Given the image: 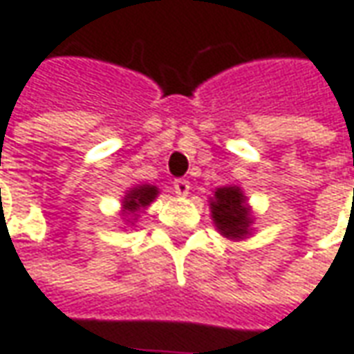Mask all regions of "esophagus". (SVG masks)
<instances>
[{"mask_svg":"<svg viewBox=\"0 0 354 354\" xmlns=\"http://www.w3.org/2000/svg\"><path fill=\"white\" fill-rule=\"evenodd\" d=\"M174 192L178 196H186V194L190 192V182L186 178H176L174 180Z\"/></svg>","mask_w":354,"mask_h":354,"instance_id":"1","label":"esophagus"}]
</instances>
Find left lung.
<instances>
[{
  "instance_id": "obj_1",
  "label": "left lung",
  "mask_w": 354,
  "mask_h": 354,
  "mask_svg": "<svg viewBox=\"0 0 354 354\" xmlns=\"http://www.w3.org/2000/svg\"><path fill=\"white\" fill-rule=\"evenodd\" d=\"M212 218L216 227L225 238L239 239L248 236L250 232V209L245 206V198L236 186H223L218 188L212 200Z\"/></svg>"
}]
</instances>
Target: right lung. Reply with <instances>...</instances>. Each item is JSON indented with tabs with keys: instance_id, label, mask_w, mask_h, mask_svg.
<instances>
[{
	"instance_id": "obj_1",
	"label": "right lung",
	"mask_w": 354,
	"mask_h": 354,
	"mask_svg": "<svg viewBox=\"0 0 354 354\" xmlns=\"http://www.w3.org/2000/svg\"><path fill=\"white\" fill-rule=\"evenodd\" d=\"M158 190L154 186H138V188H132L131 192L127 194L124 198V209L127 212H136L140 207L148 206L154 198H156Z\"/></svg>"
}]
</instances>
